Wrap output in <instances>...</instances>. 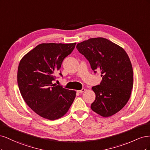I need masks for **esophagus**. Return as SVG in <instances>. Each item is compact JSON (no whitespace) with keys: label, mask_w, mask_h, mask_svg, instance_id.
Masks as SVG:
<instances>
[{"label":"esophagus","mask_w":150,"mask_h":150,"mask_svg":"<svg viewBox=\"0 0 150 150\" xmlns=\"http://www.w3.org/2000/svg\"><path fill=\"white\" fill-rule=\"evenodd\" d=\"M86 91V89H84V88H83L82 89H81V90H78V91H77V92L78 93H83V92H84Z\"/></svg>","instance_id":"1"}]
</instances>
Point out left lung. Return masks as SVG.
<instances>
[{"label":"left lung","mask_w":150,"mask_h":150,"mask_svg":"<svg viewBox=\"0 0 150 150\" xmlns=\"http://www.w3.org/2000/svg\"><path fill=\"white\" fill-rule=\"evenodd\" d=\"M78 51L84 55L102 81L92 89L96 99L91 110L103 117L120 111L128 103L133 86V67L125 50L107 39L91 38L78 43Z\"/></svg>","instance_id":"left-lung-1"}]
</instances>
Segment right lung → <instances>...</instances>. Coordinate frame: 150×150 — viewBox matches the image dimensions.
Segmentation results:
<instances>
[{
    "instance_id": "add662e5",
    "label": "right lung",
    "mask_w": 150,
    "mask_h": 150,
    "mask_svg": "<svg viewBox=\"0 0 150 150\" xmlns=\"http://www.w3.org/2000/svg\"><path fill=\"white\" fill-rule=\"evenodd\" d=\"M76 43L39 44L22 58L17 83L26 104L38 115L49 120L60 118L69 110L76 91L53 84L64 58ZM62 76L61 72L59 73Z\"/></svg>"
}]
</instances>
